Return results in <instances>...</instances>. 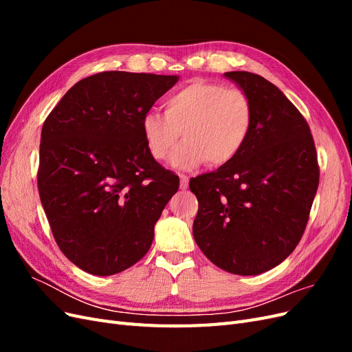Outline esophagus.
<instances>
[{
    "label": "esophagus",
    "mask_w": 352,
    "mask_h": 352,
    "mask_svg": "<svg viewBox=\"0 0 352 352\" xmlns=\"http://www.w3.org/2000/svg\"><path fill=\"white\" fill-rule=\"evenodd\" d=\"M179 179H180V189H188L189 186V179L186 175H179Z\"/></svg>",
    "instance_id": "obj_1"
}]
</instances>
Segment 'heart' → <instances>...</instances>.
<instances>
[{"label":"heart","instance_id":"1","mask_svg":"<svg viewBox=\"0 0 352 352\" xmlns=\"http://www.w3.org/2000/svg\"><path fill=\"white\" fill-rule=\"evenodd\" d=\"M252 123L254 105L247 92L223 83L195 80L168 95L164 114L148 113L142 133L157 162L170 154L182 132L185 142L170 160L175 167L194 168L204 162L208 167H221L243 150Z\"/></svg>","mask_w":352,"mask_h":352}]
</instances>
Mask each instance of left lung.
<instances>
[{
  "label": "left lung",
  "mask_w": 352,
  "mask_h": 352,
  "mask_svg": "<svg viewBox=\"0 0 352 352\" xmlns=\"http://www.w3.org/2000/svg\"><path fill=\"white\" fill-rule=\"evenodd\" d=\"M225 76L250 95L254 123L232 163L189 180L198 199L192 232L217 267L260 274L301 241L320 170L310 126L278 87L250 72Z\"/></svg>",
  "instance_id": "8db88e82"
}]
</instances>
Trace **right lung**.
Returning a JSON list of instances; mask_svg holds the SVG:
<instances>
[{
    "mask_svg": "<svg viewBox=\"0 0 352 352\" xmlns=\"http://www.w3.org/2000/svg\"><path fill=\"white\" fill-rule=\"evenodd\" d=\"M177 76L102 72L79 80L42 126L38 190L61 252L97 276L140 261L179 177L148 151L142 122Z\"/></svg>",
    "mask_w": 352,
    "mask_h": 352,
    "instance_id": "obj_1",
    "label": "right lung"
}]
</instances>
